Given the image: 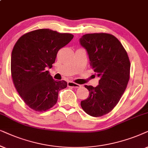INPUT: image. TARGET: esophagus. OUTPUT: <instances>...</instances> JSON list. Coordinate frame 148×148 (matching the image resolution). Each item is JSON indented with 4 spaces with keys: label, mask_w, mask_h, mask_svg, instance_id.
I'll return each instance as SVG.
<instances>
[{
    "label": "esophagus",
    "mask_w": 148,
    "mask_h": 148,
    "mask_svg": "<svg viewBox=\"0 0 148 148\" xmlns=\"http://www.w3.org/2000/svg\"><path fill=\"white\" fill-rule=\"evenodd\" d=\"M68 86L69 87H72V88H80V85L78 84H76L75 82H68Z\"/></svg>",
    "instance_id": "obj_1"
}]
</instances>
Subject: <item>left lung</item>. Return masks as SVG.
Segmentation results:
<instances>
[{
	"label": "left lung",
	"mask_w": 148,
	"mask_h": 148,
	"mask_svg": "<svg viewBox=\"0 0 148 148\" xmlns=\"http://www.w3.org/2000/svg\"><path fill=\"white\" fill-rule=\"evenodd\" d=\"M80 42L87 51L90 67L100 78L96 87L85 85L89 96L80 106L88 115L102 116L114 109L127 88L131 68L129 56L118 38L108 33L84 34Z\"/></svg>",
	"instance_id": "obj_1"
}]
</instances>
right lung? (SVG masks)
Here are the masks:
<instances>
[{"label":"right lung","instance_id":"1","mask_svg":"<svg viewBox=\"0 0 148 148\" xmlns=\"http://www.w3.org/2000/svg\"><path fill=\"white\" fill-rule=\"evenodd\" d=\"M74 35L50 29H39L23 34L11 53V72L13 84L23 101L36 112L47 111L56 105L65 80L57 81L47 68H52L58 51Z\"/></svg>","mask_w":148,"mask_h":148}]
</instances>
